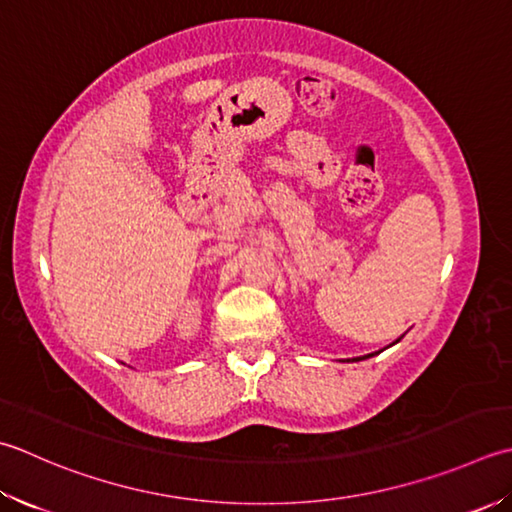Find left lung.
I'll return each instance as SVG.
<instances>
[{
    "label": "left lung",
    "mask_w": 512,
    "mask_h": 512,
    "mask_svg": "<svg viewBox=\"0 0 512 512\" xmlns=\"http://www.w3.org/2000/svg\"><path fill=\"white\" fill-rule=\"evenodd\" d=\"M399 339H402V337H399ZM399 339H397V342H399ZM397 342H393V344H397ZM393 344H390V346H393ZM373 355H377V353H370V355H364V357H353V362H359V359H368V357H373ZM348 362H350V359H348Z\"/></svg>",
    "instance_id": "obj_1"
}]
</instances>
